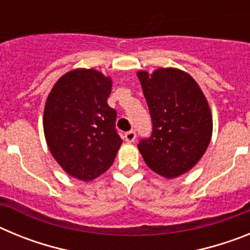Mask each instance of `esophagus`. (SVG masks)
<instances>
[{
  "label": "esophagus",
  "instance_id": "34e87169",
  "mask_svg": "<svg viewBox=\"0 0 250 250\" xmlns=\"http://www.w3.org/2000/svg\"><path fill=\"white\" fill-rule=\"evenodd\" d=\"M135 139H136V134H135V131H127L126 134H125V140L127 141V143H134V141H135Z\"/></svg>",
  "mask_w": 250,
  "mask_h": 250
}]
</instances>
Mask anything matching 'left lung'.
Listing matches in <instances>:
<instances>
[{"instance_id":"1","label":"left lung","mask_w":250,"mask_h":250,"mask_svg":"<svg viewBox=\"0 0 250 250\" xmlns=\"http://www.w3.org/2000/svg\"><path fill=\"white\" fill-rule=\"evenodd\" d=\"M152 121V134L138 147L145 164L159 175L174 179L193 169L207 151L213 116L200 86L175 67L138 71Z\"/></svg>"}]
</instances>
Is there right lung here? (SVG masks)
Returning a JSON list of instances; mask_svg holds the SVG:
<instances>
[{
	"label": "right lung",
	"mask_w": 250,
	"mask_h": 250,
	"mask_svg": "<svg viewBox=\"0 0 250 250\" xmlns=\"http://www.w3.org/2000/svg\"><path fill=\"white\" fill-rule=\"evenodd\" d=\"M112 80L94 68H74L51 89L43 111V132L51 155L63 171L83 182L104 174L123 140L115 129L116 111L107 105Z\"/></svg>",
	"instance_id": "obj_1"
}]
</instances>
